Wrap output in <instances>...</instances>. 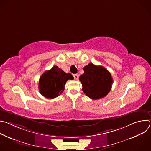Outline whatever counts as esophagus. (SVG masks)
<instances>
[{
	"label": "esophagus",
	"mask_w": 151,
	"mask_h": 151,
	"mask_svg": "<svg viewBox=\"0 0 151 151\" xmlns=\"http://www.w3.org/2000/svg\"><path fill=\"white\" fill-rule=\"evenodd\" d=\"M73 77H74L75 79L77 80V79L79 78V75H78V74H74V75H73Z\"/></svg>",
	"instance_id": "obj_1"
}]
</instances>
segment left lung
<instances>
[{"label": "left lung", "mask_w": 151, "mask_h": 151, "mask_svg": "<svg viewBox=\"0 0 151 151\" xmlns=\"http://www.w3.org/2000/svg\"><path fill=\"white\" fill-rule=\"evenodd\" d=\"M84 73L79 76L82 91L93 100L105 97L111 91L113 79L111 73L101 66L89 63L83 68Z\"/></svg>", "instance_id": "obj_1"}]
</instances>
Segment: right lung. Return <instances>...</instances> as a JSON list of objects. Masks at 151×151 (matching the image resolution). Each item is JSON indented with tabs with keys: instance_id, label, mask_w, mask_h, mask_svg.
<instances>
[{
	"instance_id": "right-lung-1",
	"label": "right lung",
	"mask_w": 151,
	"mask_h": 151,
	"mask_svg": "<svg viewBox=\"0 0 151 151\" xmlns=\"http://www.w3.org/2000/svg\"><path fill=\"white\" fill-rule=\"evenodd\" d=\"M69 79H73L70 73H66L58 66H54L40 77L39 92L46 98L54 99L63 93L67 81Z\"/></svg>"
}]
</instances>
